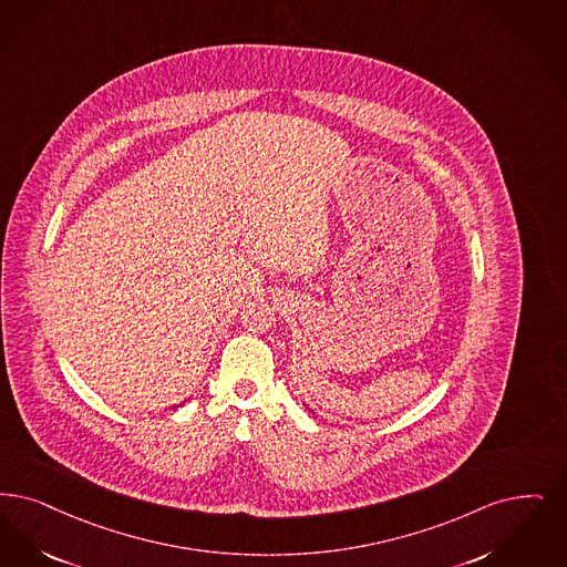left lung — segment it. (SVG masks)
<instances>
[{"instance_id":"obj_1","label":"left lung","mask_w":567,"mask_h":567,"mask_svg":"<svg viewBox=\"0 0 567 567\" xmlns=\"http://www.w3.org/2000/svg\"><path fill=\"white\" fill-rule=\"evenodd\" d=\"M306 408H308V405H306Z\"/></svg>"}]
</instances>
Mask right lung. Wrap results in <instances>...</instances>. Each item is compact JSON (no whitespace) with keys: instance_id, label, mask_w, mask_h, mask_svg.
Listing matches in <instances>:
<instances>
[{"instance_id":"right-lung-1","label":"right lung","mask_w":567,"mask_h":567,"mask_svg":"<svg viewBox=\"0 0 567 567\" xmlns=\"http://www.w3.org/2000/svg\"><path fill=\"white\" fill-rule=\"evenodd\" d=\"M182 405H183V403H182ZM182 405H179V408H182Z\"/></svg>"}]
</instances>
